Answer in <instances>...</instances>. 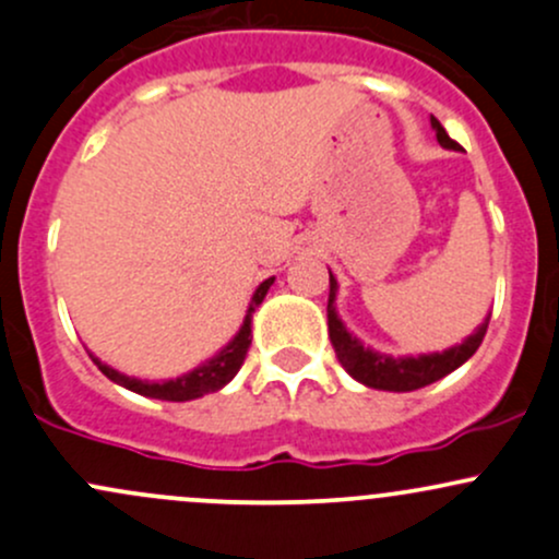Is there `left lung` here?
<instances>
[{"label":"left lung","instance_id":"obj_1","mask_svg":"<svg viewBox=\"0 0 559 559\" xmlns=\"http://www.w3.org/2000/svg\"><path fill=\"white\" fill-rule=\"evenodd\" d=\"M431 126L437 131V141L448 150H461L457 141L448 136V131L442 128V122L431 115ZM334 292H337V281L329 273V305H326V319H329V340H332V348L337 354L340 364L345 367V372L350 378H356L358 383L378 388V391H415V388L437 383L439 378L450 374L452 369L461 367L463 361H468L485 337L487 324L490 319H485L477 332L466 340V343L455 345V348L444 350V354H431V356H418V358H391L380 356L374 350L364 348L361 343L343 326V321L334 313Z\"/></svg>","mask_w":559,"mask_h":559}]
</instances>
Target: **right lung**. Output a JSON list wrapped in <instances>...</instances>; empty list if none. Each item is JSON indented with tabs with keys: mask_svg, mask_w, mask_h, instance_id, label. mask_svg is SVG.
Instances as JSON below:
<instances>
[{
	"mask_svg": "<svg viewBox=\"0 0 559 559\" xmlns=\"http://www.w3.org/2000/svg\"><path fill=\"white\" fill-rule=\"evenodd\" d=\"M270 286H273V278L262 281L260 289L254 292V297H251V305H249V316H246L243 326H240V332L235 334L233 343L227 345L219 356H214L211 361H205L203 367L192 369L190 374H181V378H176V380H163V383H144V380L126 378V374H120L117 369L107 367V364H102L98 358H93V361L98 364V369H102L109 380H115V383L128 388V391H136V393H141V396L163 399V402H190V399L203 396V393L219 391L222 385H227L235 374H238L240 364H243L246 354H249L251 313L260 308V302L264 299V295H267Z\"/></svg>",
	"mask_w": 559,
	"mask_h": 559,
	"instance_id": "obj_1",
	"label": "right lung"
}]
</instances>
